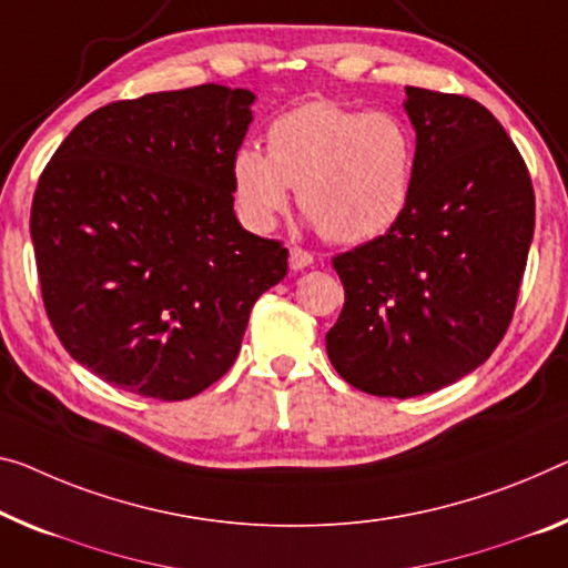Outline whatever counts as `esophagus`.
<instances>
[{"mask_svg":"<svg viewBox=\"0 0 568 568\" xmlns=\"http://www.w3.org/2000/svg\"><path fill=\"white\" fill-rule=\"evenodd\" d=\"M312 261H314V256L310 254V251H304V248H300V246L290 248V266L294 268V272H300V268L312 266Z\"/></svg>","mask_w":568,"mask_h":568,"instance_id":"1","label":"esophagus"}]
</instances>
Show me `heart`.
<instances>
[{"mask_svg":"<svg viewBox=\"0 0 568 568\" xmlns=\"http://www.w3.org/2000/svg\"><path fill=\"white\" fill-rule=\"evenodd\" d=\"M416 142L390 111L310 101L268 129V152L241 146L233 193L248 229L266 233L296 203L327 241L365 243L394 229L412 197Z\"/></svg>","mask_w":568,"mask_h":568,"instance_id":"obj_1","label":"heart"}]
</instances>
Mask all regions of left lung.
<instances>
[{"label": "left lung", "mask_w": 568, "mask_h": 568, "mask_svg": "<svg viewBox=\"0 0 568 568\" xmlns=\"http://www.w3.org/2000/svg\"><path fill=\"white\" fill-rule=\"evenodd\" d=\"M412 197L386 235L333 258L345 304L327 355L373 396L432 394L483 365L516 312L536 197L483 103L406 85Z\"/></svg>", "instance_id": "obj_1"}]
</instances>
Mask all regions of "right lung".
<instances>
[{
  "label": "right lung",
  "mask_w": 568,
  "mask_h": 568,
  "mask_svg": "<svg viewBox=\"0 0 568 568\" xmlns=\"http://www.w3.org/2000/svg\"><path fill=\"white\" fill-rule=\"evenodd\" d=\"M246 89L113 101L42 170L30 233L42 302L75 363L129 394L193 398L229 373L248 314L286 276L233 213Z\"/></svg>",
  "instance_id": "add662e5"
}]
</instances>
